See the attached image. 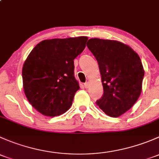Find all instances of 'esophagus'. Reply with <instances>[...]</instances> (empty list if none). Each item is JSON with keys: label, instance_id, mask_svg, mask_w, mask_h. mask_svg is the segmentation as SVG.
Here are the masks:
<instances>
[{"label": "esophagus", "instance_id": "1", "mask_svg": "<svg viewBox=\"0 0 159 159\" xmlns=\"http://www.w3.org/2000/svg\"><path fill=\"white\" fill-rule=\"evenodd\" d=\"M84 88H85V89H89V82L84 83Z\"/></svg>", "mask_w": 159, "mask_h": 159}]
</instances>
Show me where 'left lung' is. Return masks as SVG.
I'll return each mask as SVG.
<instances>
[{
	"mask_svg": "<svg viewBox=\"0 0 159 159\" xmlns=\"http://www.w3.org/2000/svg\"><path fill=\"white\" fill-rule=\"evenodd\" d=\"M87 47L98 63L104 93L96 102L107 115L117 118L129 111L142 91V61L129 46L111 40L91 38Z\"/></svg>",
	"mask_w": 159,
	"mask_h": 159,
	"instance_id": "obj_1",
	"label": "left lung"
}]
</instances>
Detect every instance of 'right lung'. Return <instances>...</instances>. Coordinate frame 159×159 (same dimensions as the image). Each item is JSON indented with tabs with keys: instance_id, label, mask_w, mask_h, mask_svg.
Instances as JSON below:
<instances>
[{
	"instance_id": "right-lung-1",
	"label": "right lung",
	"mask_w": 159,
	"mask_h": 159,
	"mask_svg": "<svg viewBox=\"0 0 159 159\" xmlns=\"http://www.w3.org/2000/svg\"><path fill=\"white\" fill-rule=\"evenodd\" d=\"M87 37L54 38L37 44L27 57L22 78L30 105L45 116L54 117L70 108L80 89L74 59L85 48Z\"/></svg>"
}]
</instances>
